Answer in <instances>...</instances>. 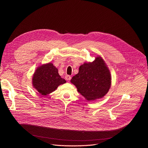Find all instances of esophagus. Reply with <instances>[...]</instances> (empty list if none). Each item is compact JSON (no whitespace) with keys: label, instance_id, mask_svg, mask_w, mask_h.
<instances>
[{"label":"esophagus","instance_id":"esophagus-1","mask_svg":"<svg viewBox=\"0 0 148 148\" xmlns=\"http://www.w3.org/2000/svg\"><path fill=\"white\" fill-rule=\"evenodd\" d=\"M66 79L67 80V81H70L71 79V77L70 75H66Z\"/></svg>","mask_w":148,"mask_h":148}]
</instances>
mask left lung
<instances>
[{
    "label": "left lung",
    "instance_id": "8db88e82",
    "mask_svg": "<svg viewBox=\"0 0 148 148\" xmlns=\"http://www.w3.org/2000/svg\"><path fill=\"white\" fill-rule=\"evenodd\" d=\"M71 82L87 100L94 101L107 94L111 85V76L103 60L98 56L92 62L81 65Z\"/></svg>",
    "mask_w": 148,
    "mask_h": 148
}]
</instances>
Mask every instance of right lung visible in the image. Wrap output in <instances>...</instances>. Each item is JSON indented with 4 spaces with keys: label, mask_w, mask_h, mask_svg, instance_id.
<instances>
[{
    "label": "right lung",
    "mask_w": 148,
    "mask_h": 148,
    "mask_svg": "<svg viewBox=\"0 0 148 148\" xmlns=\"http://www.w3.org/2000/svg\"><path fill=\"white\" fill-rule=\"evenodd\" d=\"M66 82L58 74V69L51 62L37 67L32 78L33 87L42 95L51 93Z\"/></svg>",
    "instance_id": "1"
}]
</instances>
